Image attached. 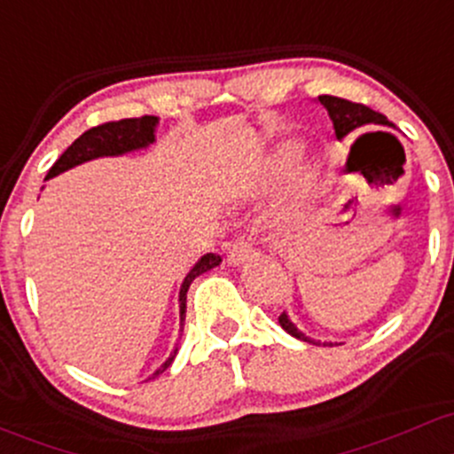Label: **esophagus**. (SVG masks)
Masks as SVG:
<instances>
[{
    "label": "esophagus",
    "mask_w": 454,
    "mask_h": 454,
    "mask_svg": "<svg viewBox=\"0 0 454 454\" xmlns=\"http://www.w3.org/2000/svg\"><path fill=\"white\" fill-rule=\"evenodd\" d=\"M253 255H255V248H253L251 242L245 240V238H240V240H236L231 247H229L227 264L240 266V264H245L248 257H253Z\"/></svg>",
    "instance_id": "esophagus-1"
}]
</instances>
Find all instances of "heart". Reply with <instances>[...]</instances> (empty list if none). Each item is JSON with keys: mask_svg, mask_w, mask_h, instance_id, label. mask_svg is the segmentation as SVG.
<instances>
[{"mask_svg": "<svg viewBox=\"0 0 454 454\" xmlns=\"http://www.w3.org/2000/svg\"><path fill=\"white\" fill-rule=\"evenodd\" d=\"M296 155H299V151H296L294 147H281L275 151V155L270 158V162H268L266 167V177L264 182H270V179L279 177L281 173H286L287 168L294 164Z\"/></svg>", "mask_w": 454, "mask_h": 454, "instance_id": "obj_1", "label": "heart"}]
</instances>
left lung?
I'll list each match as a JSON object with an SVG mask.
<instances>
[{
  "label": "left lung",
  "instance_id": "1",
  "mask_svg": "<svg viewBox=\"0 0 454 454\" xmlns=\"http://www.w3.org/2000/svg\"><path fill=\"white\" fill-rule=\"evenodd\" d=\"M318 101H320V106L329 112V119H331V123H333L335 138L338 140L346 138V136L353 134V131H357V129L381 128V125L383 128L385 125H387V128H394V125L385 119L381 112H374L372 108H368V106H364V104H355V101L340 99V97H331V95H320ZM279 325L284 326L292 338L303 340V342H309V344H320V342H316V340L307 338L301 329H296V325L287 318L286 311L279 316ZM325 344L333 346V342H325Z\"/></svg>",
  "mask_w": 454,
  "mask_h": 454
}]
</instances>
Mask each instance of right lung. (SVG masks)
Listing matches in <instances>:
<instances>
[{"label": "right lung", "mask_w": 454, "mask_h": 454, "mask_svg": "<svg viewBox=\"0 0 454 454\" xmlns=\"http://www.w3.org/2000/svg\"><path fill=\"white\" fill-rule=\"evenodd\" d=\"M158 121H160L158 116H138V119L110 121V123L90 128L89 131H84V134H82L80 138H77L75 143H73L71 147L60 155V158L56 160V164L50 168V173H47L45 179L56 177V175L77 167V164L89 162V160L104 158V155H123V153H129V151L149 147V145L155 140V128H158ZM221 262H223L221 255H216V253H207V255H203L201 260L192 266V270L186 275V279H184L182 284V290H179V326H182L179 331H184V320H186V294H188L190 284H192L199 275H203V272L212 270L214 266L221 264ZM175 355H177V346H175V350L170 353L167 362L160 365L149 379H155L158 374H162L164 370L173 364Z\"/></svg>", "instance_id": "1"}]
</instances>
